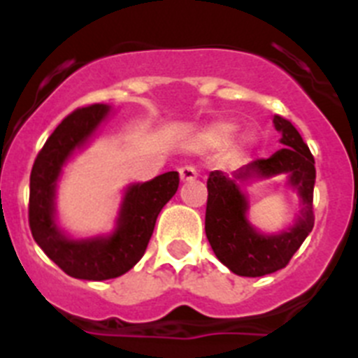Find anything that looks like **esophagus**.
Returning a JSON list of instances; mask_svg holds the SVG:
<instances>
[{
    "instance_id": "34e87169",
    "label": "esophagus",
    "mask_w": 358,
    "mask_h": 358,
    "mask_svg": "<svg viewBox=\"0 0 358 358\" xmlns=\"http://www.w3.org/2000/svg\"><path fill=\"white\" fill-rule=\"evenodd\" d=\"M179 177H181V181H194L197 179V170L194 166H182L179 169Z\"/></svg>"
}]
</instances>
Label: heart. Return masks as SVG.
<instances>
[{"label": "heart", "mask_w": 358, "mask_h": 358, "mask_svg": "<svg viewBox=\"0 0 358 358\" xmlns=\"http://www.w3.org/2000/svg\"><path fill=\"white\" fill-rule=\"evenodd\" d=\"M235 131H236L235 123H229V122L213 123L211 127H208L206 131H204L201 141L204 147H222V145H226L227 141L233 138Z\"/></svg>", "instance_id": "obj_1"}]
</instances>
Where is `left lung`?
Listing matches in <instances>:
<instances>
[{"label": "left lung", "instance_id": "obj_1", "mask_svg": "<svg viewBox=\"0 0 358 358\" xmlns=\"http://www.w3.org/2000/svg\"><path fill=\"white\" fill-rule=\"evenodd\" d=\"M274 125L281 132L283 147L271 157H262L226 177L222 172L208 177L206 236L215 256L238 276L260 278L287 267L294 252L314 227V182L315 161L308 145L303 141L289 120L274 116ZM289 173V180L300 189L303 213L290 231L265 237L256 234L245 218L247 201L236 180L249 176H272Z\"/></svg>", "mask_w": 358, "mask_h": 358}]
</instances>
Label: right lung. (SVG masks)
Instances as JSON below:
<instances>
[{
    "label": "right lung",
    "instance_id": "add662e5",
    "mask_svg": "<svg viewBox=\"0 0 358 358\" xmlns=\"http://www.w3.org/2000/svg\"><path fill=\"white\" fill-rule=\"evenodd\" d=\"M109 113L103 103L80 107L66 116L37 154L30 173L28 222L31 236L68 276L102 281L131 271L148 245L157 215L176 195L179 173L166 172L148 182L132 185L125 194L118 229L107 238L69 240L53 220L57 177L73 150L87 141Z\"/></svg>",
    "mask_w": 358,
    "mask_h": 358
}]
</instances>
